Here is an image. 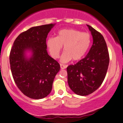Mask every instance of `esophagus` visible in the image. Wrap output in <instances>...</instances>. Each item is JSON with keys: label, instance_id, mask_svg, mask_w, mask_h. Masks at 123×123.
<instances>
[{"label": "esophagus", "instance_id": "34e87169", "mask_svg": "<svg viewBox=\"0 0 123 123\" xmlns=\"http://www.w3.org/2000/svg\"><path fill=\"white\" fill-rule=\"evenodd\" d=\"M60 66H61V69H65L67 68V65H63V64H60Z\"/></svg>", "mask_w": 123, "mask_h": 123}]
</instances>
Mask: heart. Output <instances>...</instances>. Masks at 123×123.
<instances>
[{
	"label": "heart",
	"mask_w": 123,
	"mask_h": 123,
	"mask_svg": "<svg viewBox=\"0 0 123 123\" xmlns=\"http://www.w3.org/2000/svg\"><path fill=\"white\" fill-rule=\"evenodd\" d=\"M91 44V36L87 32H81L74 29H63L57 32V37H51L47 41L50 55L58 58L64 46L61 62H68L72 60L79 61L84 57Z\"/></svg>",
	"instance_id": "1"
}]
</instances>
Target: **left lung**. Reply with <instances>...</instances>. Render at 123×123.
I'll use <instances>...</instances> for the list:
<instances>
[{
  "label": "left lung",
  "mask_w": 123,
  "mask_h": 123,
  "mask_svg": "<svg viewBox=\"0 0 123 123\" xmlns=\"http://www.w3.org/2000/svg\"><path fill=\"white\" fill-rule=\"evenodd\" d=\"M87 25L92 36V46L85 58L66 68L69 86L75 94L81 96L88 95L100 87L109 63L104 37L95 29Z\"/></svg>",
  "instance_id": "obj_1"
}]
</instances>
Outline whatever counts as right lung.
<instances>
[{
	"instance_id": "1",
	"label": "right lung",
	"mask_w": 123,
	"mask_h": 123,
	"mask_svg": "<svg viewBox=\"0 0 123 123\" xmlns=\"http://www.w3.org/2000/svg\"><path fill=\"white\" fill-rule=\"evenodd\" d=\"M55 24L34 26L18 35L10 54L11 71L19 90L39 99L50 94L60 65L48 54L46 38ZM31 52L29 57L26 52Z\"/></svg>"
}]
</instances>
